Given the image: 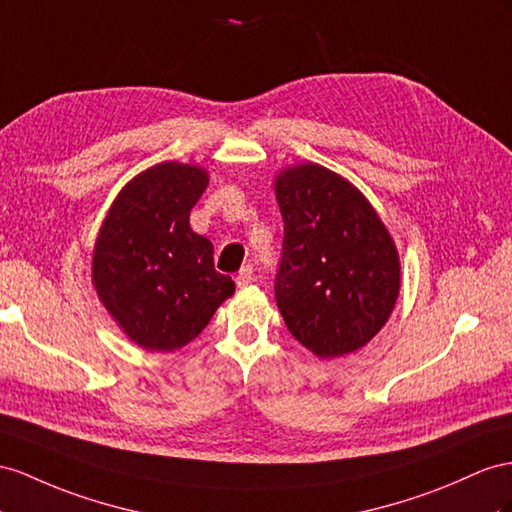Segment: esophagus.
<instances>
[{
  "label": "esophagus",
  "instance_id": "obj_1",
  "mask_svg": "<svg viewBox=\"0 0 512 512\" xmlns=\"http://www.w3.org/2000/svg\"><path fill=\"white\" fill-rule=\"evenodd\" d=\"M251 281H253V266L251 264L242 266L240 272H238V277H235V283H238V287H246Z\"/></svg>",
  "mask_w": 512,
  "mask_h": 512
}]
</instances>
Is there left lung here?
Instances as JSON below:
<instances>
[{
  "mask_svg": "<svg viewBox=\"0 0 512 512\" xmlns=\"http://www.w3.org/2000/svg\"><path fill=\"white\" fill-rule=\"evenodd\" d=\"M274 192L285 225L274 296L287 331L320 359L350 355L396 305L398 248L370 201L329 168H285Z\"/></svg>",
  "mask_w": 512,
  "mask_h": 512,
  "instance_id": "8db88e82",
  "label": "left lung"
}]
</instances>
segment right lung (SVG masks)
<instances>
[{"label": "right lung", "instance_id": "add662e5", "mask_svg": "<svg viewBox=\"0 0 512 512\" xmlns=\"http://www.w3.org/2000/svg\"><path fill=\"white\" fill-rule=\"evenodd\" d=\"M207 170L162 162L116 196L93 251L97 296L119 329L144 350L190 344L235 292L214 268V246L190 229Z\"/></svg>", "mask_w": 512, "mask_h": 512}]
</instances>
